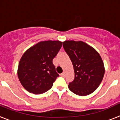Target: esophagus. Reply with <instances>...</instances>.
Segmentation results:
<instances>
[{"instance_id": "1", "label": "esophagus", "mask_w": 120, "mask_h": 120, "mask_svg": "<svg viewBox=\"0 0 120 120\" xmlns=\"http://www.w3.org/2000/svg\"><path fill=\"white\" fill-rule=\"evenodd\" d=\"M61 76H62V77H65V73H64V72H63L62 73H61Z\"/></svg>"}]
</instances>
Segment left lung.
I'll return each instance as SVG.
<instances>
[{
    "label": "left lung",
    "instance_id": "8db88e82",
    "mask_svg": "<svg viewBox=\"0 0 120 120\" xmlns=\"http://www.w3.org/2000/svg\"><path fill=\"white\" fill-rule=\"evenodd\" d=\"M63 47L72 62L75 72V79L69 83L68 88L80 96L91 94L100 85L105 74L100 55L82 41H65Z\"/></svg>",
    "mask_w": 120,
    "mask_h": 120
}]
</instances>
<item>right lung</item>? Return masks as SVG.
I'll return each instance as SVG.
<instances>
[{
	"label": "right lung",
	"mask_w": 120,
	"mask_h": 120,
	"mask_svg": "<svg viewBox=\"0 0 120 120\" xmlns=\"http://www.w3.org/2000/svg\"><path fill=\"white\" fill-rule=\"evenodd\" d=\"M62 45L58 40L40 41L23 53L19 64L18 77L26 90L41 94L52 88L59 77L52 61Z\"/></svg>",
	"instance_id": "add662e5"
}]
</instances>
